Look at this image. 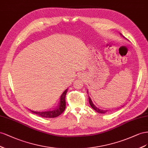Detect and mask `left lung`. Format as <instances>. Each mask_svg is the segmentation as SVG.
Returning a JSON list of instances; mask_svg holds the SVG:
<instances>
[{
    "mask_svg": "<svg viewBox=\"0 0 148 148\" xmlns=\"http://www.w3.org/2000/svg\"><path fill=\"white\" fill-rule=\"evenodd\" d=\"M88 100H89V103H90V106L92 107V108L93 109L95 110L97 112L100 113H107V112L108 111V110H103V109L100 108L99 107H96L94 103H93L91 99L90 98V97H88Z\"/></svg>",
    "mask_w": 148,
    "mask_h": 148,
    "instance_id": "left-lung-1",
    "label": "left lung"
}]
</instances>
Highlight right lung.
<instances>
[{
  "label": "right lung",
  "instance_id": "right-lung-1",
  "mask_svg": "<svg viewBox=\"0 0 148 148\" xmlns=\"http://www.w3.org/2000/svg\"><path fill=\"white\" fill-rule=\"evenodd\" d=\"M67 92V89H66L62 93L60 98V102L59 103L58 106L55 108L51 110L49 109V110L46 111H34L30 110H29L37 115L44 118H49V119H51V118H55L60 116L64 111L66 108V95Z\"/></svg>",
  "mask_w": 148,
  "mask_h": 148
}]
</instances>
